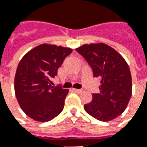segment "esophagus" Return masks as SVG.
Returning <instances> with one entry per match:
<instances>
[{
    "instance_id": "esophagus-1",
    "label": "esophagus",
    "mask_w": 147,
    "mask_h": 147,
    "mask_svg": "<svg viewBox=\"0 0 147 147\" xmlns=\"http://www.w3.org/2000/svg\"><path fill=\"white\" fill-rule=\"evenodd\" d=\"M73 90L74 92H76V93H77V94H80V93L83 92V90L80 89H73Z\"/></svg>"
}]
</instances>
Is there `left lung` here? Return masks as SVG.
<instances>
[{"label": "left lung", "instance_id": "8db88e82", "mask_svg": "<svg viewBox=\"0 0 147 147\" xmlns=\"http://www.w3.org/2000/svg\"><path fill=\"white\" fill-rule=\"evenodd\" d=\"M91 67L94 77L100 78L98 94L84 105L87 113L100 121H110L122 114L132 95L129 66L116 50L103 43L84 44L76 48Z\"/></svg>", "mask_w": 147, "mask_h": 147}]
</instances>
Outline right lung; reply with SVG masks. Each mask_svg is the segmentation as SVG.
Segmentation results:
<instances>
[{
    "label": "right lung",
    "instance_id": "1",
    "mask_svg": "<svg viewBox=\"0 0 147 147\" xmlns=\"http://www.w3.org/2000/svg\"><path fill=\"white\" fill-rule=\"evenodd\" d=\"M72 51L69 47L43 44L28 51L18 63L16 97L23 111L35 121L47 122L62 112L69 90L52 86L51 79Z\"/></svg>",
    "mask_w": 147,
    "mask_h": 147
}]
</instances>
